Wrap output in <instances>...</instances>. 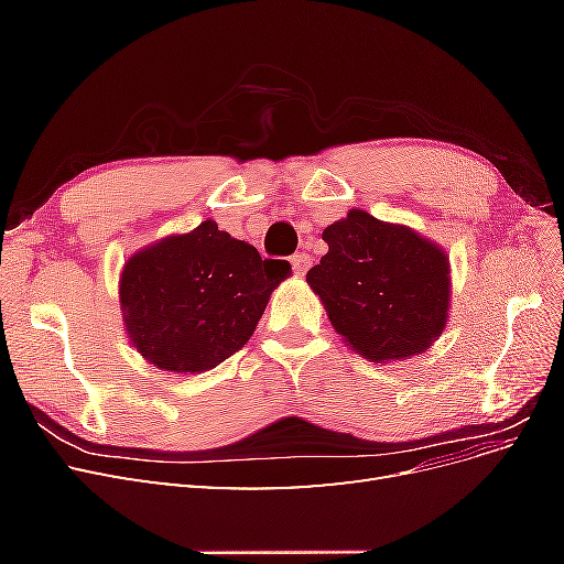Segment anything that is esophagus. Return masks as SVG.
Segmentation results:
<instances>
[{"mask_svg":"<svg viewBox=\"0 0 564 564\" xmlns=\"http://www.w3.org/2000/svg\"><path fill=\"white\" fill-rule=\"evenodd\" d=\"M311 263H313L311 253L299 251V253H294V256H292V265H294V272H296V275H305V270L311 268Z\"/></svg>","mask_w":564,"mask_h":564,"instance_id":"obj_1","label":"esophagus"}]
</instances>
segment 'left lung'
<instances>
[{
    "label": "left lung",
    "instance_id": "left-lung-1",
    "mask_svg": "<svg viewBox=\"0 0 564 564\" xmlns=\"http://www.w3.org/2000/svg\"><path fill=\"white\" fill-rule=\"evenodd\" d=\"M329 251L308 270L334 329L371 362L429 348L447 324L449 261L404 226L352 209L324 228Z\"/></svg>",
    "mask_w": 564,
    "mask_h": 564
}]
</instances>
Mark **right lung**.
<instances>
[{
    "instance_id": "right-lung-1",
    "label": "right lung",
    "mask_w": 564,
    "mask_h": 564,
    "mask_svg": "<svg viewBox=\"0 0 564 564\" xmlns=\"http://www.w3.org/2000/svg\"><path fill=\"white\" fill-rule=\"evenodd\" d=\"M292 265L204 220L127 261L119 280L131 344L164 371H207L240 350Z\"/></svg>"
}]
</instances>
